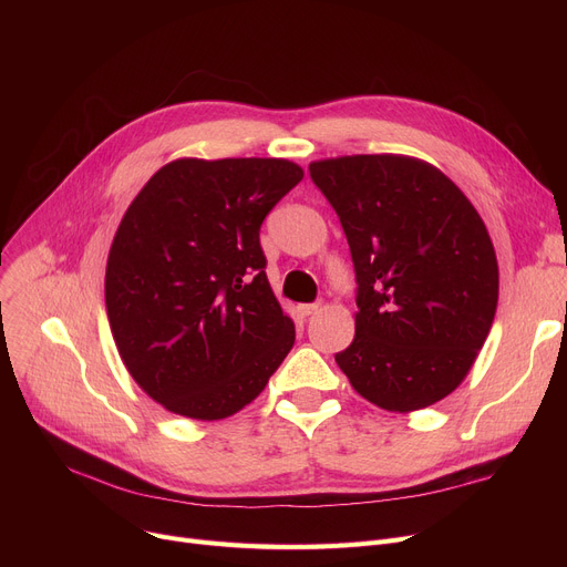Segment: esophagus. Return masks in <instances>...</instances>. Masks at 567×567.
Listing matches in <instances>:
<instances>
[{
  "label": "esophagus",
  "instance_id": "1",
  "mask_svg": "<svg viewBox=\"0 0 567 567\" xmlns=\"http://www.w3.org/2000/svg\"><path fill=\"white\" fill-rule=\"evenodd\" d=\"M317 310H319L317 303H301L299 308H296V312H299L301 317H310V315H315Z\"/></svg>",
  "mask_w": 567,
  "mask_h": 567
}]
</instances>
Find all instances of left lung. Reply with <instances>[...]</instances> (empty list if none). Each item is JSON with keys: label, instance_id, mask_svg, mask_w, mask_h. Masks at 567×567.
Here are the masks:
<instances>
[{"label": "left lung", "instance_id": "8db88e82", "mask_svg": "<svg viewBox=\"0 0 567 567\" xmlns=\"http://www.w3.org/2000/svg\"><path fill=\"white\" fill-rule=\"evenodd\" d=\"M355 271V338L336 353L385 411L451 395L492 329L498 266L483 218L436 167L393 154L310 163Z\"/></svg>", "mask_w": 567, "mask_h": 567}]
</instances>
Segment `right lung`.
<instances>
[{
	"label": "right lung",
	"instance_id": "add662e5",
	"mask_svg": "<svg viewBox=\"0 0 567 567\" xmlns=\"http://www.w3.org/2000/svg\"><path fill=\"white\" fill-rule=\"evenodd\" d=\"M301 178L282 158H182L128 206L107 257V319L131 377L167 411L227 419L293 347L259 229Z\"/></svg>",
	"mask_w": 567,
	"mask_h": 567
}]
</instances>
